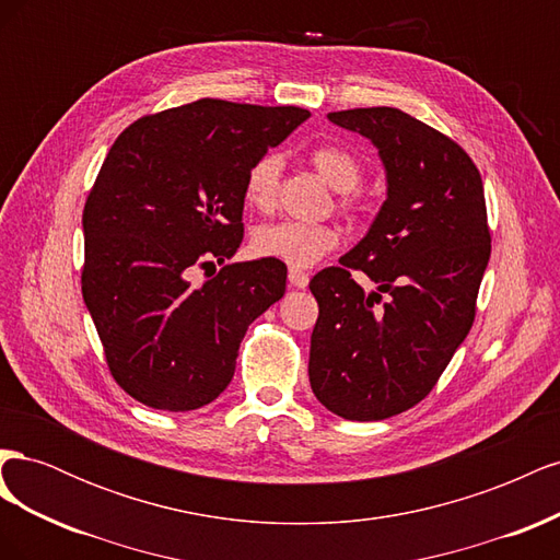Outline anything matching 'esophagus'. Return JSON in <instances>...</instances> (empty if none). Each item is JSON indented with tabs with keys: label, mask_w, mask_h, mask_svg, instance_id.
Returning <instances> with one entry per match:
<instances>
[{
	"label": "esophagus",
	"mask_w": 560,
	"mask_h": 560,
	"mask_svg": "<svg viewBox=\"0 0 560 560\" xmlns=\"http://www.w3.org/2000/svg\"><path fill=\"white\" fill-rule=\"evenodd\" d=\"M308 273H303V270L299 268H290V284L292 287H299V290H303V287H308Z\"/></svg>",
	"instance_id": "34e87169"
}]
</instances>
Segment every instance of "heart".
Listing matches in <instances>:
<instances>
[{
	"label": "heart",
	"mask_w": 560,
	"mask_h": 560,
	"mask_svg": "<svg viewBox=\"0 0 560 560\" xmlns=\"http://www.w3.org/2000/svg\"><path fill=\"white\" fill-rule=\"evenodd\" d=\"M311 165L334 191L343 194L341 210L358 217L364 212V202L352 191L364 179V165L352 151L338 144H319L311 149ZM282 177V159L276 151H268L261 159L249 165L245 175V200L254 210L268 212L276 208ZM341 233L329 224H299L278 222L266 224L254 233V249L261 257L284 261L292 268H308L317 264L325 254L338 247Z\"/></svg>",
	"instance_id": "heart-1"
}]
</instances>
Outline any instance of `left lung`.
I'll return each mask as SVG.
<instances>
[{"mask_svg":"<svg viewBox=\"0 0 560 560\" xmlns=\"http://www.w3.org/2000/svg\"><path fill=\"white\" fill-rule=\"evenodd\" d=\"M378 149L387 198L369 233L311 280L308 376L346 420H383L430 395L477 313L490 259L483 182L467 151L395 107L327 114ZM360 269L377 284L366 295Z\"/></svg>","mask_w":560,"mask_h":560,"instance_id":"8db88e82","label":"left lung"}]
</instances>
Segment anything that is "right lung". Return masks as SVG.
I'll list each match as a JSON object with an SVG mask.
<instances>
[{"label":"right lung","mask_w":560,"mask_h":560,"mask_svg":"<svg viewBox=\"0 0 560 560\" xmlns=\"http://www.w3.org/2000/svg\"><path fill=\"white\" fill-rule=\"evenodd\" d=\"M311 116L202 97L130 124L83 206L81 292L114 381L159 411L224 393L247 327L282 299L278 259L226 264L194 288V267L243 243L245 175Z\"/></svg>","instance_id":"right-lung-1"}]
</instances>
